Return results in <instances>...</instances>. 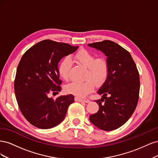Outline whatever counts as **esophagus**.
<instances>
[{
    "label": "esophagus",
    "instance_id": "34e87169",
    "mask_svg": "<svg viewBox=\"0 0 158 158\" xmlns=\"http://www.w3.org/2000/svg\"><path fill=\"white\" fill-rule=\"evenodd\" d=\"M76 102H85V103H89V99L88 98H80V97H76L75 98Z\"/></svg>",
    "mask_w": 158,
    "mask_h": 158
}]
</instances>
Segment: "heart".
<instances>
[{
    "label": "heart",
    "instance_id": "1",
    "mask_svg": "<svg viewBox=\"0 0 158 158\" xmlns=\"http://www.w3.org/2000/svg\"><path fill=\"white\" fill-rule=\"evenodd\" d=\"M74 59L79 64L87 68L84 82H73L67 85L66 92L78 97H82L92 92L95 84L101 85L106 82L108 75L109 67L108 62L103 58L96 59L90 52L82 49L74 56ZM72 63L69 58L64 59L60 63L59 72L64 80L69 79V71Z\"/></svg>",
    "mask_w": 158,
    "mask_h": 158
}]
</instances>
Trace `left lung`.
Segmentation results:
<instances>
[{
  "label": "left lung",
  "instance_id": "obj_1",
  "mask_svg": "<svg viewBox=\"0 0 158 158\" xmlns=\"http://www.w3.org/2000/svg\"><path fill=\"white\" fill-rule=\"evenodd\" d=\"M88 45L105 53L109 67L108 77L98 91L102 95L101 99L95 100L99 110L91 114L89 120L101 130H115L130 118L136 107L140 92L139 73L129 52L116 43L104 40Z\"/></svg>",
  "mask_w": 158,
  "mask_h": 158
}]
</instances>
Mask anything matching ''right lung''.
Segmentation results:
<instances>
[{
  "label": "right lung",
  "instance_id": "1",
  "mask_svg": "<svg viewBox=\"0 0 158 158\" xmlns=\"http://www.w3.org/2000/svg\"><path fill=\"white\" fill-rule=\"evenodd\" d=\"M78 48L45 40L23 55L16 70L14 92L20 111L32 125L47 129L64 120L69 106L74 102V95H60L53 99L49 94L61 90L59 61Z\"/></svg>",
  "mask_w": 158,
  "mask_h": 158
}]
</instances>
